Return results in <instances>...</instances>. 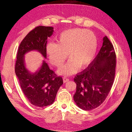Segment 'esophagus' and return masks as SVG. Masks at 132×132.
<instances>
[{
	"label": "esophagus",
	"mask_w": 132,
	"mask_h": 132,
	"mask_svg": "<svg viewBox=\"0 0 132 132\" xmlns=\"http://www.w3.org/2000/svg\"><path fill=\"white\" fill-rule=\"evenodd\" d=\"M63 80V82H66L69 80V79L68 78H67V77H64Z\"/></svg>",
	"instance_id": "esophagus-1"
}]
</instances>
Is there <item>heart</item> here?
Returning a JSON list of instances; mask_svg holds the SVG:
<instances>
[{
    "label": "heart",
    "instance_id": "heart-1",
    "mask_svg": "<svg viewBox=\"0 0 132 132\" xmlns=\"http://www.w3.org/2000/svg\"><path fill=\"white\" fill-rule=\"evenodd\" d=\"M97 38L93 32L81 29L63 31L57 39V43L50 42L46 50L50 62L60 67L68 57L65 65L58 70L61 75H70L77 72L79 67L83 69L90 64L96 52Z\"/></svg>",
    "mask_w": 132,
    "mask_h": 132
}]
</instances>
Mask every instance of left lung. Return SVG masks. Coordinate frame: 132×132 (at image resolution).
I'll list each match as a JSON object with an SVG mask.
<instances>
[{"mask_svg": "<svg viewBox=\"0 0 132 132\" xmlns=\"http://www.w3.org/2000/svg\"><path fill=\"white\" fill-rule=\"evenodd\" d=\"M116 58L112 44L103 37L102 46L94 61L74 78L77 90L73 98L81 109H95L105 100L114 81Z\"/></svg>", "mask_w": 132, "mask_h": 132, "instance_id": "1", "label": "left lung"}]
</instances>
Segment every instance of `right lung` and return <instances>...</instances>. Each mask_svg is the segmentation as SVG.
<instances>
[{
  "instance_id": "right-lung-1",
  "label": "right lung",
  "mask_w": 132,
  "mask_h": 132,
  "mask_svg": "<svg viewBox=\"0 0 132 132\" xmlns=\"http://www.w3.org/2000/svg\"><path fill=\"white\" fill-rule=\"evenodd\" d=\"M53 32V27H36L23 38L17 54L15 71L21 90L32 105L39 107L51 105L54 102L57 92L63 83V79L55 76L45 60L36 71L31 73L26 67L25 55L35 51L46 59L47 38Z\"/></svg>"
}]
</instances>
